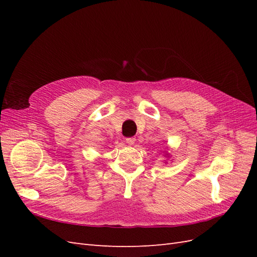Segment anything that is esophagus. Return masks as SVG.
I'll use <instances>...</instances> for the list:
<instances>
[{"instance_id":"esophagus-1","label":"esophagus","mask_w":257,"mask_h":257,"mask_svg":"<svg viewBox=\"0 0 257 257\" xmlns=\"http://www.w3.org/2000/svg\"><path fill=\"white\" fill-rule=\"evenodd\" d=\"M135 142H136V138H134V137H128V138H126V143L128 144V145H134L135 144Z\"/></svg>"}]
</instances>
